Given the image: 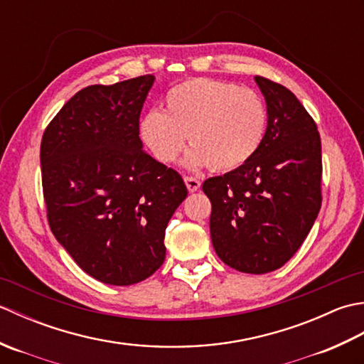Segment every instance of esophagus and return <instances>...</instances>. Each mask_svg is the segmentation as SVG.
I'll list each match as a JSON object with an SVG mask.
<instances>
[{"label":"esophagus","mask_w":364,"mask_h":364,"mask_svg":"<svg viewBox=\"0 0 364 364\" xmlns=\"http://www.w3.org/2000/svg\"><path fill=\"white\" fill-rule=\"evenodd\" d=\"M184 183H186V188L189 192H196L200 189V186H202L200 180H197L194 176H184Z\"/></svg>","instance_id":"esophagus-1"}]
</instances>
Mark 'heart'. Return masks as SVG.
<instances>
[{
    "mask_svg": "<svg viewBox=\"0 0 364 364\" xmlns=\"http://www.w3.org/2000/svg\"><path fill=\"white\" fill-rule=\"evenodd\" d=\"M266 127V105L257 92L228 81L194 78L167 92L162 112L144 115L139 136L162 164L180 158L188 136L191 168L211 166L225 172L257 154Z\"/></svg>",
    "mask_w": 364,
    "mask_h": 364,
    "instance_id": "1",
    "label": "heart"
}]
</instances>
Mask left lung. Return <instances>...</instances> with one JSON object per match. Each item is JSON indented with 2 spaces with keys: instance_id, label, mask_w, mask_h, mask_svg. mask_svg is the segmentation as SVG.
Returning <instances> with one entry per match:
<instances>
[{
  "instance_id": "1",
  "label": "left lung",
  "mask_w": 364,
  "mask_h": 364,
  "mask_svg": "<svg viewBox=\"0 0 364 364\" xmlns=\"http://www.w3.org/2000/svg\"><path fill=\"white\" fill-rule=\"evenodd\" d=\"M267 128L257 154L223 176L208 178L210 231L218 257L245 274H267L299 250L318 218L321 137L291 90L255 76Z\"/></svg>"
}]
</instances>
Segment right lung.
<instances>
[{
  "label": "right lung",
  "mask_w": 364,
  "mask_h": 364,
  "mask_svg": "<svg viewBox=\"0 0 364 364\" xmlns=\"http://www.w3.org/2000/svg\"><path fill=\"white\" fill-rule=\"evenodd\" d=\"M153 75L89 86L46 127L43 197L54 237L84 272L129 286L156 272L164 236L188 197L183 178L142 150L139 117Z\"/></svg>",
  "instance_id": "add662e5"
}]
</instances>
